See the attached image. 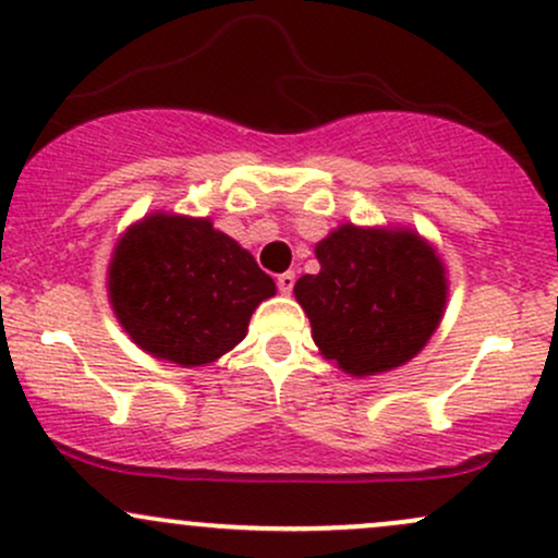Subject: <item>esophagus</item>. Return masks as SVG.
<instances>
[{
  "label": "esophagus",
  "instance_id": "esophagus-1",
  "mask_svg": "<svg viewBox=\"0 0 558 558\" xmlns=\"http://www.w3.org/2000/svg\"><path fill=\"white\" fill-rule=\"evenodd\" d=\"M293 283H296V275L293 272L278 275V288H280V293H286V296L293 291Z\"/></svg>",
  "mask_w": 558,
  "mask_h": 558
}]
</instances>
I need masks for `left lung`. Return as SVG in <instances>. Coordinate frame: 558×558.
I'll return each mask as SVG.
<instances>
[{
    "mask_svg": "<svg viewBox=\"0 0 558 558\" xmlns=\"http://www.w3.org/2000/svg\"><path fill=\"white\" fill-rule=\"evenodd\" d=\"M317 275L293 296L319 354L351 377L390 373L425 349L446 312L440 254L412 228L343 222L315 246Z\"/></svg>",
    "mask_w": 558,
    "mask_h": 558,
    "instance_id": "8db88e82",
    "label": "left lung"
}]
</instances>
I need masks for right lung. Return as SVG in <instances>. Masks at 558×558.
Instances as JSON below:
<instances>
[{"label":"right lung","instance_id":"add662e5","mask_svg":"<svg viewBox=\"0 0 558 558\" xmlns=\"http://www.w3.org/2000/svg\"><path fill=\"white\" fill-rule=\"evenodd\" d=\"M275 291L252 252L209 217L162 209L125 228L107 270L112 312L131 341L181 367H207L235 349Z\"/></svg>","mask_w":558,"mask_h":558}]
</instances>
